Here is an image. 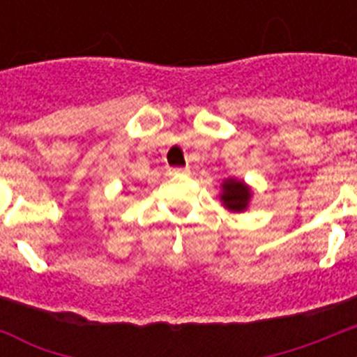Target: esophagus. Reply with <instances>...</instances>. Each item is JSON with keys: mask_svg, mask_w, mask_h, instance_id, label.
<instances>
[{"mask_svg": "<svg viewBox=\"0 0 357 357\" xmlns=\"http://www.w3.org/2000/svg\"><path fill=\"white\" fill-rule=\"evenodd\" d=\"M190 168L185 167V168H174L172 174H176V176H185V174H189Z\"/></svg>", "mask_w": 357, "mask_h": 357, "instance_id": "obj_1", "label": "esophagus"}]
</instances>
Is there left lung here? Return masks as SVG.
Returning a JSON list of instances; mask_svg holds the SVG:
<instances>
[{"label":"left lung","mask_w":357,"mask_h":357,"mask_svg":"<svg viewBox=\"0 0 357 357\" xmlns=\"http://www.w3.org/2000/svg\"><path fill=\"white\" fill-rule=\"evenodd\" d=\"M220 202L222 206L231 213H244L248 209L250 202H252V187H250L244 179L237 178H226L220 185Z\"/></svg>","instance_id":"obj_1"}]
</instances>
